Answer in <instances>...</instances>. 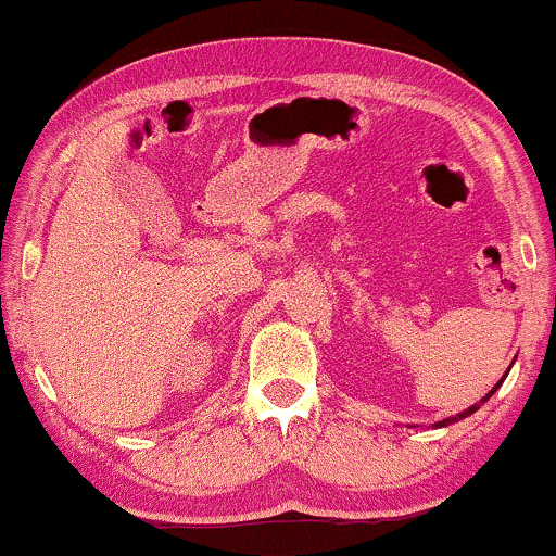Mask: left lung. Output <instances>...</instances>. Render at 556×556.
Returning <instances> with one entry per match:
<instances>
[{
  "label": "left lung",
  "instance_id": "8db88e82",
  "mask_svg": "<svg viewBox=\"0 0 556 556\" xmlns=\"http://www.w3.org/2000/svg\"><path fill=\"white\" fill-rule=\"evenodd\" d=\"M508 371H510V369H508ZM505 377H508V375H505ZM505 377H503V379H505ZM503 379H501V382H497V384H495V388H493V390H490V392H488V395H484V397L480 400V403H475L472 407H467V410L456 413V416H452V418H444V420H439V424H433V428H444V426H452V424H456V420H465L467 416H472V413H475V410H480V405H482V403H488V400H490V397H493V392H495L497 388H501V384H503Z\"/></svg>",
  "mask_w": 556,
  "mask_h": 556
}]
</instances>
